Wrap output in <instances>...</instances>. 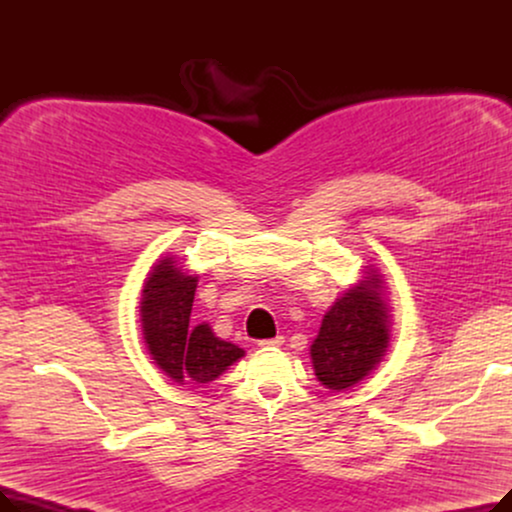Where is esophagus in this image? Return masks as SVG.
<instances>
[{"label": "esophagus", "mask_w": 512, "mask_h": 512, "mask_svg": "<svg viewBox=\"0 0 512 512\" xmlns=\"http://www.w3.org/2000/svg\"><path fill=\"white\" fill-rule=\"evenodd\" d=\"M284 338L282 336H276V338H270V340H259V346L261 348H276V346H282Z\"/></svg>", "instance_id": "34e87169"}]
</instances>
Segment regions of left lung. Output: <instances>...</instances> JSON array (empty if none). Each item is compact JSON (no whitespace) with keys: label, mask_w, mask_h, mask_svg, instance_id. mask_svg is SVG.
Wrapping results in <instances>:
<instances>
[{"label":"left lung","mask_w":512,"mask_h":512,"mask_svg":"<svg viewBox=\"0 0 512 512\" xmlns=\"http://www.w3.org/2000/svg\"><path fill=\"white\" fill-rule=\"evenodd\" d=\"M384 280L369 267L357 286L348 288L321 319L311 344L317 380L334 392L359 384L378 365L390 342V315Z\"/></svg>","instance_id":"8db88e82"}]
</instances>
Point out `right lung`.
Returning <instances> with one entry per match:
<instances>
[{
    "label": "right lung",
    "instance_id": "obj_1",
    "mask_svg": "<svg viewBox=\"0 0 512 512\" xmlns=\"http://www.w3.org/2000/svg\"><path fill=\"white\" fill-rule=\"evenodd\" d=\"M197 276L174 257L159 259L143 286L141 326L153 363L178 384H209L245 357V351L215 336L209 324L191 328Z\"/></svg>",
    "mask_w": 512,
    "mask_h": 512
}]
</instances>
